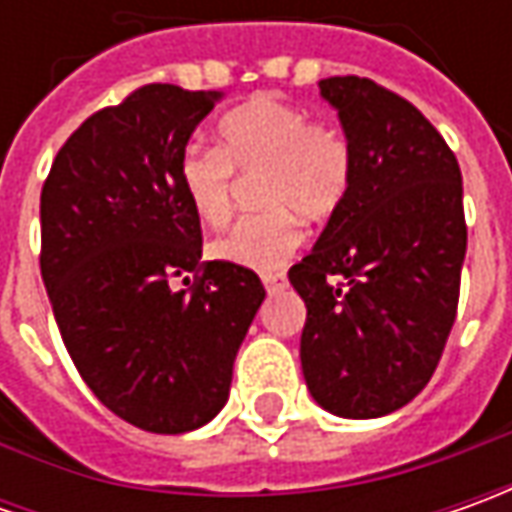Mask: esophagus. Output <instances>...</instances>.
<instances>
[{
    "instance_id": "obj_1",
    "label": "esophagus",
    "mask_w": 512,
    "mask_h": 512,
    "mask_svg": "<svg viewBox=\"0 0 512 512\" xmlns=\"http://www.w3.org/2000/svg\"><path fill=\"white\" fill-rule=\"evenodd\" d=\"M262 282H265L267 290H279L285 285V273H262Z\"/></svg>"
}]
</instances>
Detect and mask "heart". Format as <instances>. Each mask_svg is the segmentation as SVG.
I'll return each instance as SVG.
<instances>
[{"mask_svg": "<svg viewBox=\"0 0 512 512\" xmlns=\"http://www.w3.org/2000/svg\"><path fill=\"white\" fill-rule=\"evenodd\" d=\"M236 170L259 176L256 199L265 210L239 219L210 253L222 262L276 270L302 245L305 222L336 216L353 185V153L344 133L273 96H253L219 122V148L190 142L179 153V187L190 210L210 227L233 216Z\"/></svg>", "mask_w": 512, "mask_h": 512, "instance_id": "b5f03b06", "label": "heart"}]
</instances>
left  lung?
Instances as JSON below:
<instances>
[{
	"instance_id": "8db88e82",
	"label": "left lung",
	"mask_w": 512,
	"mask_h": 512,
	"mask_svg": "<svg viewBox=\"0 0 512 512\" xmlns=\"http://www.w3.org/2000/svg\"><path fill=\"white\" fill-rule=\"evenodd\" d=\"M319 88L339 110L353 185L316 247L287 270L307 305L299 356L325 410L376 419L422 393L456 319L462 170L399 93L362 76H330Z\"/></svg>"
}]
</instances>
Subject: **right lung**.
Masks as SVG:
<instances>
[{"instance_id":"obj_1","label":"right lung","mask_w":512,"mask_h":512,"mask_svg":"<svg viewBox=\"0 0 512 512\" xmlns=\"http://www.w3.org/2000/svg\"><path fill=\"white\" fill-rule=\"evenodd\" d=\"M216 102L142 85L73 130L42 185L39 267L62 342L93 396L150 433L196 430L225 407L265 302L250 267L202 262L179 187V153Z\"/></svg>"}]
</instances>
